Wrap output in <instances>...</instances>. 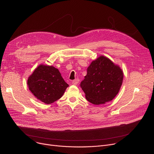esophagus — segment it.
<instances>
[{"label": "esophagus", "instance_id": "34e87169", "mask_svg": "<svg viewBox=\"0 0 154 154\" xmlns=\"http://www.w3.org/2000/svg\"><path fill=\"white\" fill-rule=\"evenodd\" d=\"M79 82V79H76L73 80V81H72V84L73 85H77Z\"/></svg>", "mask_w": 154, "mask_h": 154}]
</instances>
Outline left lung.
I'll list each match as a JSON object with an SVG mask.
<instances>
[{
	"label": "left lung",
	"instance_id": "left-lung-1",
	"mask_svg": "<svg viewBox=\"0 0 154 154\" xmlns=\"http://www.w3.org/2000/svg\"><path fill=\"white\" fill-rule=\"evenodd\" d=\"M87 71L80 85L88 102L100 105L115 97L123 81L122 69L109 59L100 56L92 62Z\"/></svg>",
	"mask_w": 154,
	"mask_h": 154
}]
</instances>
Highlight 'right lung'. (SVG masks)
<instances>
[{"label": "right lung", "instance_id": "add662e5", "mask_svg": "<svg viewBox=\"0 0 154 154\" xmlns=\"http://www.w3.org/2000/svg\"><path fill=\"white\" fill-rule=\"evenodd\" d=\"M27 84L34 96L47 104L61 98L69 87L57 69L43 65L39 66L29 77Z\"/></svg>", "mask_w": 154, "mask_h": 154}]
</instances>
